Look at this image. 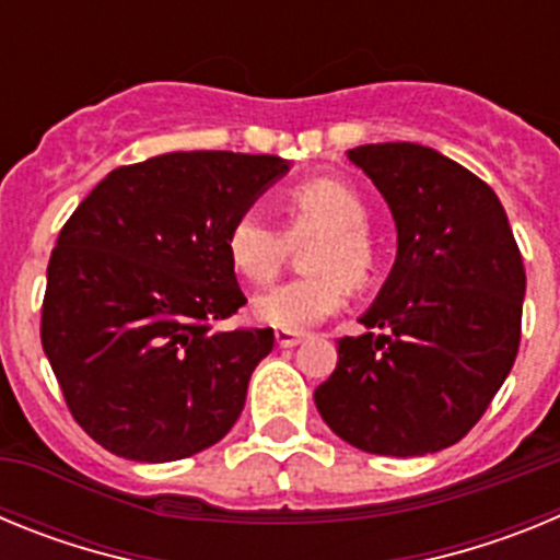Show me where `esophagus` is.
<instances>
[{
	"instance_id": "1",
	"label": "esophagus",
	"mask_w": 560,
	"mask_h": 560,
	"mask_svg": "<svg viewBox=\"0 0 560 560\" xmlns=\"http://www.w3.org/2000/svg\"><path fill=\"white\" fill-rule=\"evenodd\" d=\"M275 339L280 348H294V345L305 339V334L303 330H275Z\"/></svg>"
}]
</instances>
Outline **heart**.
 Wrapping results in <instances>:
<instances>
[{
  "label": "heart",
  "mask_w": 560,
  "mask_h": 560,
  "mask_svg": "<svg viewBox=\"0 0 560 560\" xmlns=\"http://www.w3.org/2000/svg\"><path fill=\"white\" fill-rule=\"evenodd\" d=\"M289 237L316 235L303 255L308 275L257 294L249 305L255 323L277 330H305L341 308L348 285L361 289L378 269V249L368 232V205L348 182L319 176L294 185L283 199ZM285 235L249 207L226 226L224 249L246 283L264 285L285 257Z\"/></svg>",
  "instance_id": "1"
}]
</instances>
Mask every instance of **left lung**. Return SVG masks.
<instances>
[{
	"instance_id": "obj_1",
	"label": "left lung",
	"mask_w": 560,
	"mask_h": 560,
	"mask_svg": "<svg viewBox=\"0 0 560 560\" xmlns=\"http://www.w3.org/2000/svg\"><path fill=\"white\" fill-rule=\"evenodd\" d=\"M348 160L387 201L398 255L316 409L361 452L434 454L471 432L516 361L522 255L497 192L434 148L375 142Z\"/></svg>"
}]
</instances>
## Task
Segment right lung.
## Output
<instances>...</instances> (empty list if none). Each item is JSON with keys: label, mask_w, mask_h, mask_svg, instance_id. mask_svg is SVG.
I'll return each instance as SVG.
<instances>
[{"label": "right lung", "mask_w": 560, "mask_h": 560, "mask_svg": "<svg viewBox=\"0 0 560 560\" xmlns=\"http://www.w3.org/2000/svg\"><path fill=\"white\" fill-rule=\"evenodd\" d=\"M289 160L173 151L117 167L49 255L42 345L72 418L117 457L171 463L241 418L271 328L219 330L246 303L224 249Z\"/></svg>", "instance_id": "right-lung-1"}]
</instances>
